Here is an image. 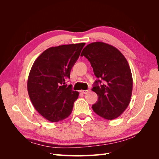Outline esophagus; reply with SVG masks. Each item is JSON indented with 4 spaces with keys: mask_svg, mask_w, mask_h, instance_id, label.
Instances as JSON below:
<instances>
[{
    "mask_svg": "<svg viewBox=\"0 0 159 159\" xmlns=\"http://www.w3.org/2000/svg\"><path fill=\"white\" fill-rule=\"evenodd\" d=\"M81 92L84 94H86L89 92V90H81Z\"/></svg>",
    "mask_w": 159,
    "mask_h": 159,
    "instance_id": "obj_1",
    "label": "esophagus"
}]
</instances>
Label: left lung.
I'll return each instance as SVG.
<instances>
[{
	"label": "left lung",
	"instance_id": "8db88e82",
	"mask_svg": "<svg viewBox=\"0 0 159 159\" xmlns=\"http://www.w3.org/2000/svg\"><path fill=\"white\" fill-rule=\"evenodd\" d=\"M81 56L87 58L98 78L92 91L98 100L92 105L94 112L105 119L117 118L131 101L133 78L125 56L116 48L101 42L86 46Z\"/></svg>",
	"mask_w": 159,
	"mask_h": 159
}]
</instances>
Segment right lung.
Here are the masks:
<instances>
[{"label": "right lung", "instance_id": "right-lung-1", "mask_svg": "<svg viewBox=\"0 0 159 159\" xmlns=\"http://www.w3.org/2000/svg\"><path fill=\"white\" fill-rule=\"evenodd\" d=\"M85 43L51 47L34 62L27 88L37 111L51 122H58L71 114L79 92L67 86L70 71Z\"/></svg>", "mask_w": 159, "mask_h": 159}]
</instances>
